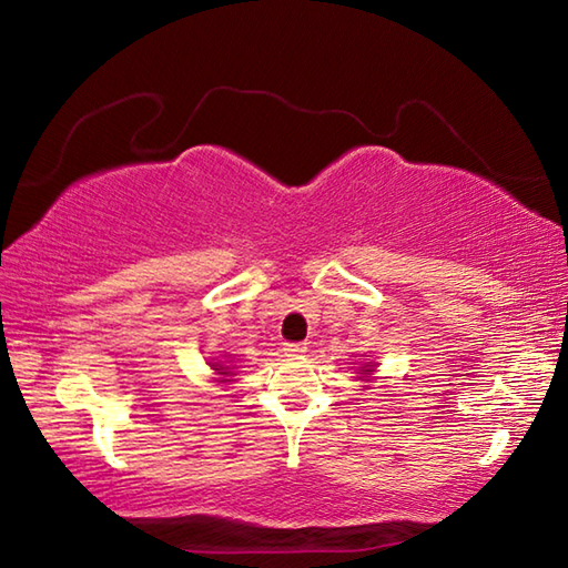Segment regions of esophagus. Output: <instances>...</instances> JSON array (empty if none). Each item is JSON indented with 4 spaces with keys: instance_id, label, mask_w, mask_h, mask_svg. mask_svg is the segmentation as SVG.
Returning <instances> with one entry per match:
<instances>
[{
    "instance_id": "34e87169",
    "label": "esophagus",
    "mask_w": 568,
    "mask_h": 568,
    "mask_svg": "<svg viewBox=\"0 0 568 568\" xmlns=\"http://www.w3.org/2000/svg\"><path fill=\"white\" fill-rule=\"evenodd\" d=\"M283 352H285L287 356H300V354L307 352V346H305L303 342H287Z\"/></svg>"
}]
</instances>
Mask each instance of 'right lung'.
<instances>
[{
	"label": "right lung",
	"instance_id": "add662e5",
	"mask_svg": "<svg viewBox=\"0 0 568 568\" xmlns=\"http://www.w3.org/2000/svg\"><path fill=\"white\" fill-rule=\"evenodd\" d=\"M216 371H222V368H216Z\"/></svg>",
	"mask_w": 568,
	"mask_h": 568
}]
</instances>
